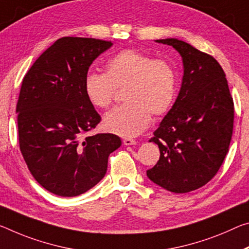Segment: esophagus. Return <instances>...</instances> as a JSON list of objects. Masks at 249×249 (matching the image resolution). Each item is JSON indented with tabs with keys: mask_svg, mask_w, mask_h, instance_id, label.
I'll use <instances>...</instances> for the list:
<instances>
[{
	"mask_svg": "<svg viewBox=\"0 0 249 249\" xmlns=\"http://www.w3.org/2000/svg\"><path fill=\"white\" fill-rule=\"evenodd\" d=\"M123 143L124 145H135L137 142L133 139H128V137H126V139L123 140Z\"/></svg>",
	"mask_w": 249,
	"mask_h": 249,
	"instance_id": "1",
	"label": "esophagus"
}]
</instances>
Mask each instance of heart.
Segmentation results:
<instances>
[{"instance_id":"b5f03b06","label":"heart","mask_w":249,"mask_h":249,"mask_svg":"<svg viewBox=\"0 0 249 249\" xmlns=\"http://www.w3.org/2000/svg\"><path fill=\"white\" fill-rule=\"evenodd\" d=\"M117 89H125V104L105 114L106 131L121 136H135L148 127L152 114L161 116L174 104L177 74L166 60L154 58L137 50H123L106 64L105 74L89 73L84 92L98 108L112 104Z\"/></svg>"}]
</instances>
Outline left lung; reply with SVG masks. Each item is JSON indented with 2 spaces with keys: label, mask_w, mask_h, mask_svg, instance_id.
Returning a JSON list of instances; mask_svg holds the SVG:
<instances>
[{
  "label": "left lung",
  "mask_w": 249,
  "mask_h": 249,
  "mask_svg": "<svg viewBox=\"0 0 249 249\" xmlns=\"http://www.w3.org/2000/svg\"><path fill=\"white\" fill-rule=\"evenodd\" d=\"M183 58L184 75L173 107L149 142L160 156L147 177L173 193L204 186L222 166L234 127V102L224 70L210 54L177 38L156 39Z\"/></svg>",
  "instance_id": "8db88e82"
}]
</instances>
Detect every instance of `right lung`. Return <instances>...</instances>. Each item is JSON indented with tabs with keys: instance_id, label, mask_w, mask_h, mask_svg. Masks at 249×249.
Masks as SVG:
<instances>
[{
	"instance_id": "add662e5",
	"label": "right lung",
	"mask_w": 249,
	"mask_h": 249,
	"mask_svg": "<svg viewBox=\"0 0 249 249\" xmlns=\"http://www.w3.org/2000/svg\"><path fill=\"white\" fill-rule=\"evenodd\" d=\"M112 42L90 37L58 38L23 78L17 104L19 149L31 174L55 195L73 197L95 186L106 174L114 134L88 132L101 116L84 92L93 61Z\"/></svg>"
}]
</instances>
